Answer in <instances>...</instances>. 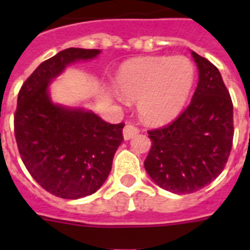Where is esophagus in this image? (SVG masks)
<instances>
[{"instance_id":"1","label":"esophagus","mask_w":250,"mask_h":250,"mask_svg":"<svg viewBox=\"0 0 250 250\" xmlns=\"http://www.w3.org/2000/svg\"><path fill=\"white\" fill-rule=\"evenodd\" d=\"M139 132H140L139 128L135 127L133 125H125V127L123 128V137H125V140H131V139L136 136Z\"/></svg>"}]
</instances>
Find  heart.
Returning a JSON list of instances; mask_svg holds the SVG:
<instances>
[{
	"label": "heart",
	"mask_w": 250,
	"mask_h": 250,
	"mask_svg": "<svg viewBox=\"0 0 250 250\" xmlns=\"http://www.w3.org/2000/svg\"><path fill=\"white\" fill-rule=\"evenodd\" d=\"M118 92L137 102L141 119L165 125L179 115L189 98L194 67L187 57H144L122 64L115 76Z\"/></svg>",
	"instance_id": "b5f03b06"
}]
</instances>
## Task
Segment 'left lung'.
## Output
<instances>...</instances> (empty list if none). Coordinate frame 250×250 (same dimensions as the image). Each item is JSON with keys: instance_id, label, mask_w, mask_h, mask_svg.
<instances>
[{"instance_id": "8db88e82", "label": "left lung", "mask_w": 250, "mask_h": 250, "mask_svg": "<svg viewBox=\"0 0 250 250\" xmlns=\"http://www.w3.org/2000/svg\"><path fill=\"white\" fill-rule=\"evenodd\" d=\"M198 84L189 106L164 128L149 131L145 170L161 188L192 193L225 168L233 139V106L219 70L192 52Z\"/></svg>"}]
</instances>
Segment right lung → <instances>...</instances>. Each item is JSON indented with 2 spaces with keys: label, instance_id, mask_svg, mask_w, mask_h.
<instances>
[{
  "label": "right lung",
  "instance_id": "add662e5",
  "mask_svg": "<svg viewBox=\"0 0 250 250\" xmlns=\"http://www.w3.org/2000/svg\"><path fill=\"white\" fill-rule=\"evenodd\" d=\"M98 49L68 48L44 61L21 85L14 115L25 168L49 193L78 200L94 193L109 176L123 141L125 123L110 125L93 111L52 101L49 85L64 68L93 60Z\"/></svg>",
  "mask_w": 250,
  "mask_h": 250
}]
</instances>
